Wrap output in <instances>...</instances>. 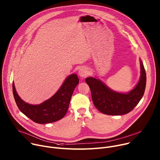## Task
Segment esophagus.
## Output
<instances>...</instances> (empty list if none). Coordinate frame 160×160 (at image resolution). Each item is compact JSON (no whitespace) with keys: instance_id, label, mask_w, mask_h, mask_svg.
<instances>
[{"instance_id":"esophagus-1","label":"esophagus","mask_w":160,"mask_h":160,"mask_svg":"<svg viewBox=\"0 0 160 160\" xmlns=\"http://www.w3.org/2000/svg\"><path fill=\"white\" fill-rule=\"evenodd\" d=\"M78 74H79V75L81 77L84 78V77H87L88 75V73L87 70L86 69V68L82 67V68H80V70L78 71Z\"/></svg>"}]
</instances>
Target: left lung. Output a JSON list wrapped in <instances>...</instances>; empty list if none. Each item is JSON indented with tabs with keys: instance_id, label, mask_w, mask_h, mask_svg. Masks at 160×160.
<instances>
[{
	"instance_id": "1",
	"label": "left lung",
	"mask_w": 160,
	"mask_h": 160,
	"mask_svg": "<svg viewBox=\"0 0 160 160\" xmlns=\"http://www.w3.org/2000/svg\"><path fill=\"white\" fill-rule=\"evenodd\" d=\"M141 78L136 87L127 94L115 92L95 78L85 79L93 103L101 112L108 115H122L130 112L142 99L146 88V73L141 61Z\"/></svg>"
}]
</instances>
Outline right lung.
Instances as JSON below:
<instances>
[{
	"instance_id": "obj_1",
	"label": "right lung",
	"mask_w": 160,
	"mask_h": 160,
	"mask_svg": "<svg viewBox=\"0 0 160 160\" xmlns=\"http://www.w3.org/2000/svg\"><path fill=\"white\" fill-rule=\"evenodd\" d=\"M79 80L76 74L68 76L58 92L50 99L38 105L29 104L18 95L14 82L12 92L19 109L37 123L45 124L62 119L69 108L70 100Z\"/></svg>"
}]
</instances>
